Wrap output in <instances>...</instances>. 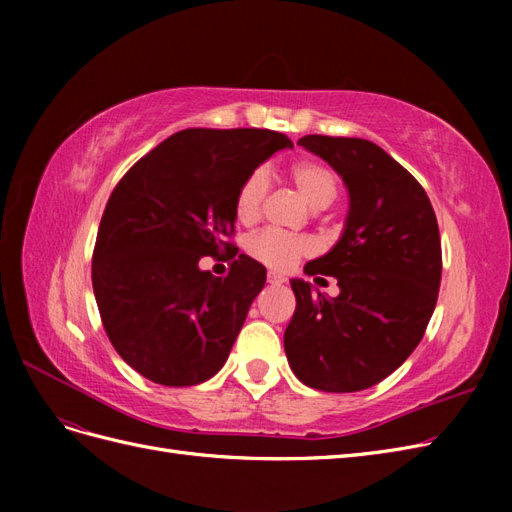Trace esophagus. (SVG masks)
Listing matches in <instances>:
<instances>
[{"mask_svg":"<svg viewBox=\"0 0 512 512\" xmlns=\"http://www.w3.org/2000/svg\"><path fill=\"white\" fill-rule=\"evenodd\" d=\"M267 282H269V284H273V286H280V284H284V282H286V277H284V275H280V273H275V271H269V275H267Z\"/></svg>","mask_w":512,"mask_h":512,"instance_id":"1","label":"esophagus"}]
</instances>
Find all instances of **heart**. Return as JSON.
Segmentation results:
<instances>
[{
  "mask_svg": "<svg viewBox=\"0 0 512 512\" xmlns=\"http://www.w3.org/2000/svg\"><path fill=\"white\" fill-rule=\"evenodd\" d=\"M288 177L294 188L303 196L305 203L314 209H324L331 205L337 194V181L329 166L314 160H303L292 164ZM269 194V173L265 168H256L247 175L235 194V215L241 224H254L260 213L265 198ZM245 250L262 265L271 269H288L303 256L314 252V241L299 235H288L280 230H258L245 243Z\"/></svg>",
  "mask_w": 512,
  "mask_h": 512,
  "instance_id": "obj_1",
  "label": "heart"
}]
</instances>
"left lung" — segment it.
I'll use <instances>...</instances> for the list:
<instances>
[{"label":"left lung","instance_id":"left-lung-1","mask_svg":"<svg viewBox=\"0 0 512 512\" xmlns=\"http://www.w3.org/2000/svg\"><path fill=\"white\" fill-rule=\"evenodd\" d=\"M299 145L342 175L350 211L342 239L305 267L333 275L337 297L290 282L297 307L286 356L312 389L363 391L393 374L425 335L442 277L438 220L423 185L376 143L307 134Z\"/></svg>","mask_w":512,"mask_h":512}]
</instances>
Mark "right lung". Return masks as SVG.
Here are the masks:
<instances>
[{"instance_id": "add662e5", "label": "right lung", "mask_w": 512, "mask_h": 512, "mask_svg": "<svg viewBox=\"0 0 512 512\" xmlns=\"http://www.w3.org/2000/svg\"><path fill=\"white\" fill-rule=\"evenodd\" d=\"M273 130L190 128L138 160L108 198L91 282L104 331L138 374L192 386L218 374L267 269L232 247L235 194L277 149ZM224 255L215 278L200 257Z\"/></svg>"}]
</instances>
